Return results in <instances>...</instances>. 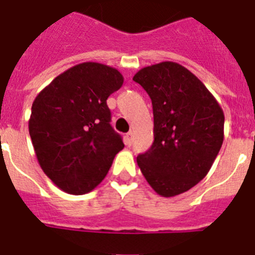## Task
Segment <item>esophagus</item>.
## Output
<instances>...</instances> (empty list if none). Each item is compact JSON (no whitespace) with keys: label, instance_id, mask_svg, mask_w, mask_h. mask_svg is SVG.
Returning a JSON list of instances; mask_svg holds the SVG:
<instances>
[{"label":"esophagus","instance_id":"1","mask_svg":"<svg viewBox=\"0 0 255 255\" xmlns=\"http://www.w3.org/2000/svg\"><path fill=\"white\" fill-rule=\"evenodd\" d=\"M132 143V132H128V134L125 135V144L126 145H131Z\"/></svg>","mask_w":255,"mask_h":255}]
</instances>
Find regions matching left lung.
<instances>
[{"mask_svg":"<svg viewBox=\"0 0 255 255\" xmlns=\"http://www.w3.org/2000/svg\"><path fill=\"white\" fill-rule=\"evenodd\" d=\"M152 100L154 141L136 157L157 194L175 197L206 177L224 143L225 115L199 79L176 62L139 70L132 78Z\"/></svg>","mask_w":255,"mask_h":255,"instance_id":"8db88e82","label":"left lung"}]
</instances>
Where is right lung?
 <instances>
[{
  "instance_id": "right-lung-1",
  "label": "right lung",
  "mask_w": 255,
  "mask_h": 255,
  "mask_svg": "<svg viewBox=\"0 0 255 255\" xmlns=\"http://www.w3.org/2000/svg\"><path fill=\"white\" fill-rule=\"evenodd\" d=\"M123 83L114 67L83 62L35 97L29 134L40 167L61 190L74 195L93 190L124 148L107 106Z\"/></svg>"
}]
</instances>
